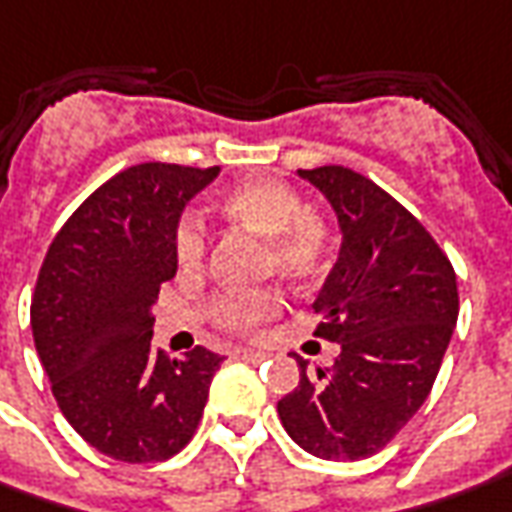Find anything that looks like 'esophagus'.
I'll return each instance as SVG.
<instances>
[{"instance_id": "34e87169", "label": "esophagus", "mask_w": 512, "mask_h": 512, "mask_svg": "<svg viewBox=\"0 0 512 512\" xmlns=\"http://www.w3.org/2000/svg\"><path fill=\"white\" fill-rule=\"evenodd\" d=\"M232 356L243 358V361H249V364H257V361H263V358H266V353L252 350V347H238V350H232Z\"/></svg>"}]
</instances>
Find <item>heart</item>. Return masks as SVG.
<instances>
[{
    "label": "heart",
    "mask_w": 512,
    "mask_h": 512,
    "mask_svg": "<svg viewBox=\"0 0 512 512\" xmlns=\"http://www.w3.org/2000/svg\"><path fill=\"white\" fill-rule=\"evenodd\" d=\"M221 210L229 221L266 238V269L288 283L314 285L333 266L336 232L322 215L305 212V201L291 184L277 179H252L232 187ZM173 257L182 271H198L207 260V229L201 218L187 212L173 232ZM274 288L221 291L207 302L204 314L212 325L232 333H255L280 311Z\"/></svg>",
    "instance_id": "b5f03b06"
}]
</instances>
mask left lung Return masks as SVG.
I'll return each mask as SVG.
<instances>
[{
  "label": "left lung",
  "instance_id": "1",
  "mask_svg": "<svg viewBox=\"0 0 512 512\" xmlns=\"http://www.w3.org/2000/svg\"><path fill=\"white\" fill-rule=\"evenodd\" d=\"M336 210L339 260L314 302L333 367L300 364L277 403L288 437L322 460H364L415 417L460 314L457 274L426 227L387 190L342 165L300 170Z\"/></svg>",
  "mask_w": 512,
  "mask_h": 512
}]
</instances>
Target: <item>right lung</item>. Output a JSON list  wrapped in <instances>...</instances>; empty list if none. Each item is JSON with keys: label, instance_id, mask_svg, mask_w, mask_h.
I'll list each match as a JSON object with an SVG mask.
<instances>
[{"label": "right lung", "instance_id": "add662e5", "mask_svg": "<svg viewBox=\"0 0 512 512\" xmlns=\"http://www.w3.org/2000/svg\"><path fill=\"white\" fill-rule=\"evenodd\" d=\"M221 168L145 162L100 184L58 229L38 271L30 325L69 426L111 460L162 462L198 429L224 356L151 350V305L173 280V232Z\"/></svg>", "mask_w": 512, "mask_h": 512}]
</instances>
